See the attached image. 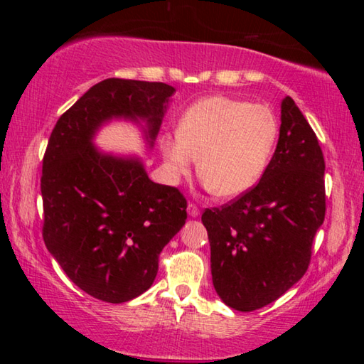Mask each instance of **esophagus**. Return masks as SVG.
I'll list each match as a JSON object with an SVG mask.
<instances>
[{
	"instance_id": "obj_1",
	"label": "esophagus",
	"mask_w": 364,
	"mask_h": 364,
	"mask_svg": "<svg viewBox=\"0 0 364 364\" xmlns=\"http://www.w3.org/2000/svg\"><path fill=\"white\" fill-rule=\"evenodd\" d=\"M188 213H189V217H197V215H199V208H197L194 204H189Z\"/></svg>"
}]
</instances>
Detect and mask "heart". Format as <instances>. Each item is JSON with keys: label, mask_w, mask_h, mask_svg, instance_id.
<instances>
[{"label": "heart", "mask_w": 364, "mask_h": 364, "mask_svg": "<svg viewBox=\"0 0 364 364\" xmlns=\"http://www.w3.org/2000/svg\"><path fill=\"white\" fill-rule=\"evenodd\" d=\"M278 138V119L264 104L208 96L186 109L176 134H165L160 149L171 176L197 171L218 197L247 193L260 180Z\"/></svg>", "instance_id": "obj_1"}]
</instances>
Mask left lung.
<instances>
[{
    "label": "left lung",
    "instance_id": "left-lung-1",
    "mask_svg": "<svg viewBox=\"0 0 364 364\" xmlns=\"http://www.w3.org/2000/svg\"><path fill=\"white\" fill-rule=\"evenodd\" d=\"M324 213L323 151L297 104L286 96L278 146L257 186L202 213L220 299L237 311L279 299L308 269Z\"/></svg>",
    "mask_w": 364,
    "mask_h": 364
}]
</instances>
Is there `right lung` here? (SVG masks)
Wrapping results in <instances>:
<instances>
[{
  "mask_svg": "<svg viewBox=\"0 0 364 364\" xmlns=\"http://www.w3.org/2000/svg\"><path fill=\"white\" fill-rule=\"evenodd\" d=\"M175 88L107 78L60 115L43 157V239L73 284L123 304L152 286L159 255L186 223V199L147 176L139 157L106 154L95 134L130 120L154 146Z\"/></svg>",
  "mask_w": 364,
  "mask_h": 364,
  "instance_id": "obj_1",
  "label": "right lung"
}]
</instances>
